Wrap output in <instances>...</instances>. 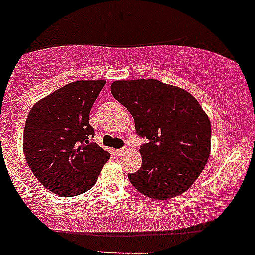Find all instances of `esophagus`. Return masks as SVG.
I'll use <instances>...</instances> for the list:
<instances>
[{
  "mask_svg": "<svg viewBox=\"0 0 255 255\" xmlns=\"http://www.w3.org/2000/svg\"><path fill=\"white\" fill-rule=\"evenodd\" d=\"M128 152V148H121V149H116L115 150V154L116 155H123Z\"/></svg>",
  "mask_w": 255,
  "mask_h": 255,
  "instance_id": "esophagus-1",
  "label": "esophagus"
}]
</instances>
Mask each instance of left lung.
I'll use <instances>...</instances> for the list:
<instances>
[{"instance_id":"1","label":"left lung","mask_w":255,"mask_h":255,"mask_svg":"<svg viewBox=\"0 0 255 255\" xmlns=\"http://www.w3.org/2000/svg\"><path fill=\"white\" fill-rule=\"evenodd\" d=\"M115 100L135 120V130L148 143L140 147L143 163L129 180L152 199H171L188 190L211 154V121L194 97L157 79L116 80Z\"/></svg>"}]
</instances>
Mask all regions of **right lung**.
<instances>
[{"instance_id":"right-lung-1","label":"right lung","mask_w":255,"mask_h":255,"mask_svg":"<svg viewBox=\"0 0 255 255\" xmlns=\"http://www.w3.org/2000/svg\"><path fill=\"white\" fill-rule=\"evenodd\" d=\"M105 80L69 83L38 101L26 117L24 154L38 181L60 197L96 184L110 153L91 140L89 112Z\"/></svg>"}]
</instances>
